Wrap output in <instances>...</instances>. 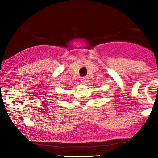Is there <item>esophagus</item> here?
I'll list each match as a JSON object with an SVG mask.
<instances>
[{
  "mask_svg": "<svg viewBox=\"0 0 158 158\" xmlns=\"http://www.w3.org/2000/svg\"><path fill=\"white\" fill-rule=\"evenodd\" d=\"M81 81L83 84H86L88 81V77H83L81 78Z\"/></svg>",
  "mask_w": 158,
  "mask_h": 158,
  "instance_id": "esophagus-1",
  "label": "esophagus"
}]
</instances>
